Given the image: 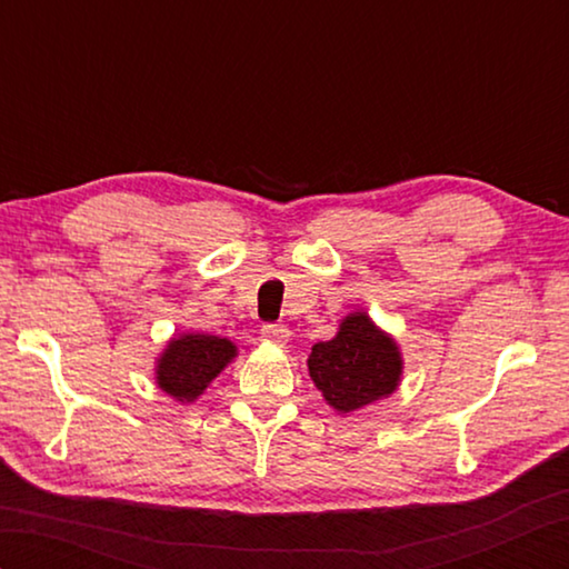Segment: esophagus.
Wrapping results in <instances>:
<instances>
[{
    "instance_id": "34e87169",
    "label": "esophagus",
    "mask_w": 569,
    "mask_h": 569,
    "mask_svg": "<svg viewBox=\"0 0 569 569\" xmlns=\"http://www.w3.org/2000/svg\"><path fill=\"white\" fill-rule=\"evenodd\" d=\"M261 340L271 342V345H286L288 342V330L283 328V325H263Z\"/></svg>"
}]
</instances>
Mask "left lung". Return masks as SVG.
<instances>
[{"mask_svg": "<svg viewBox=\"0 0 569 569\" xmlns=\"http://www.w3.org/2000/svg\"><path fill=\"white\" fill-rule=\"evenodd\" d=\"M308 371L328 406L352 413L389 398L403 377V357L396 340L365 310L342 318L337 335L312 345Z\"/></svg>", "mask_w": 569, "mask_h": 569, "instance_id": "left-lung-1", "label": "left lung"}]
</instances>
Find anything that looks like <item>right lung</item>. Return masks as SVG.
Masks as SVG:
<instances>
[{
	"instance_id": "right-lung-1",
	"label": "right lung",
	"mask_w": 569,
	"mask_h": 569,
	"mask_svg": "<svg viewBox=\"0 0 569 569\" xmlns=\"http://www.w3.org/2000/svg\"><path fill=\"white\" fill-rule=\"evenodd\" d=\"M237 357V345L227 337L204 332L173 335L156 357V383L178 403H192L208 391L229 361Z\"/></svg>"
}]
</instances>
